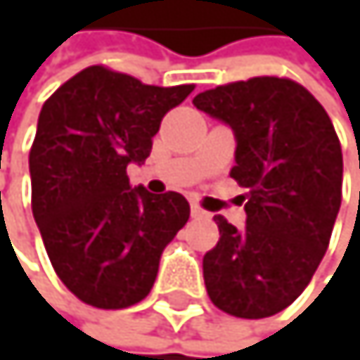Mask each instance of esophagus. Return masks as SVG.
<instances>
[{
	"label": "esophagus",
	"instance_id": "esophagus-1",
	"mask_svg": "<svg viewBox=\"0 0 360 360\" xmlns=\"http://www.w3.org/2000/svg\"><path fill=\"white\" fill-rule=\"evenodd\" d=\"M190 212H192V218H210V214H207L205 210H200V207L196 205V202H192V207H190Z\"/></svg>",
	"mask_w": 360,
	"mask_h": 360
}]
</instances>
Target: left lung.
Masks as SVG:
<instances>
[{
  "mask_svg": "<svg viewBox=\"0 0 360 360\" xmlns=\"http://www.w3.org/2000/svg\"><path fill=\"white\" fill-rule=\"evenodd\" d=\"M235 136L231 176L248 190L246 226L216 216L205 287L229 315L259 320L292 304L328 248L341 207L343 158L326 110L292 79L252 77L194 96Z\"/></svg>",
  "mask_w": 360,
  "mask_h": 360,
  "instance_id": "8db88e82",
  "label": "left lung"
}]
</instances>
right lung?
Here are the masks:
<instances>
[{
	"instance_id": "obj_1",
	"label": "right lung",
	"mask_w": 360,
	"mask_h": 360,
	"mask_svg": "<svg viewBox=\"0 0 360 360\" xmlns=\"http://www.w3.org/2000/svg\"><path fill=\"white\" fill-rule=\"evenodd\" d=\"M192 90L88 66L40 110L32 212L56 274L82 302L125 309L146 298L164 248L188 222L181 194L131 188L127 166L144 164L164 114Z\"/></svg>"
}]
</instances>
